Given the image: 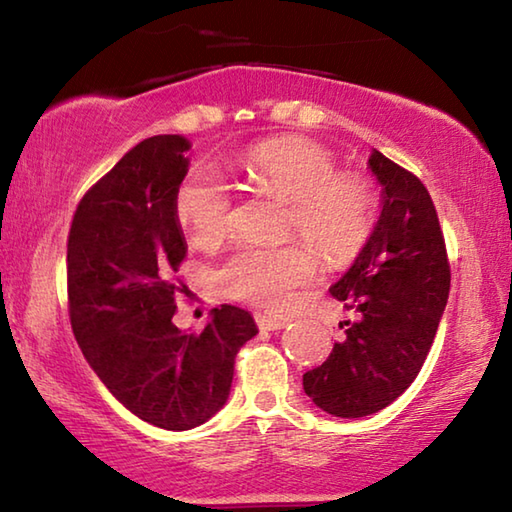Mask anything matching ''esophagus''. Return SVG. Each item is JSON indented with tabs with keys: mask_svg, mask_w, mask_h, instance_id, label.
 <instances>
[{
	"mask_svg": "<svg viewBox=\"0 0 512 512\" xmlns=\"http://www.w3.org/2000/svg\"><path fill=\"white\" fill-rule=\"evenodd\" d=\"M255 323L259 329H268V332H273V329H282L284 325H287L282 318L262 314V311H255Z\"/></svg>",
	"mask_w": 512,
	"mask_h": 512,
	"instance_id": "34e87169",
	"label": "esophagus"
}]
</instances>
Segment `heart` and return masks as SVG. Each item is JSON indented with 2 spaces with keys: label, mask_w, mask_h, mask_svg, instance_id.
Listing matches in <instances>:
<instances>
[{
  "label": "heart",
  "mask_w": 512,
  "mask_h": 512,
  "mask_svg": "<svg viewBox=\"0 0 512 512\" xmlns=\"http://www.w3.org/2000/svg\"><path fill=\"white\" fill-rule=\"evenodd\" d=\"M239 169L257 194L287 203L284 237H302L327 264H343L366 246L377 198L359 173L339 171L332 151L307 137H280L248 149ZM176 219L201 248H214L232 228V196L212 169L194 167L176 189ZM314 255L302 244L248 246L221 266L230 298L282 311L314 277Z\"/></svg>",
  "instance_id": "obj_1"
}]
</instances>
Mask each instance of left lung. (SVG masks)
Here are the masks:
<instances>
[{"label":"left lung","instance_id":"1","mask_svg":"<svg viewBox=\"0 0 512 512\" xmlns=\"http://www.w3.org/2000/svg\"><path fill=\"white\" fill-rule=\"evenodd\" d=\"M381 216L368 244L329 293L357 320H345L323 366L302 375L305 393L336 418H363L395 402L418 377L443 316L449 259L438 212L418 176L377 149Z\"/></svg>","mask_w":512,"mask_h":512}]
</instances>
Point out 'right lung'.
Masks as SVG:
<instances>
[{"label":"right lung","mask_w":512,"mask_h":512,"mask_svg":"<svg viewBox=\"0 0 512 512\" xmlns=\"http://www.w3.org/2000/svg\"><path fill=\"white\" fill-rule=\"evenodd\" d=\"M189 142L155 135L133 146L76 207L67 237V307L83 357L144 422L194 429L230 395L241 345L257 334L246 309L221 305L203 332L173 325L187 296L176 219Z\"/></svg>","instance_id":"right-lung-1"}]
</instances>
